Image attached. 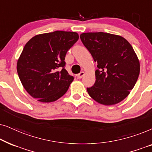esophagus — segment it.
Returning a JSON list of instances; mask_svg holds the SVG:
<instances>
[{
  "label": "esophagus",
  "mask_w": 152,
  "mask_h": 152,
  "mask_svg": "<svg viewBox=\"0 0 152 152\" xmlns=\"http://www.w3.org/2000/svg\"><path fill=\"white\" fill-rule=\"evenodd\" d=\"M84 74H85V72L82 71V72H81L80 73H79V74L77 75V77L78 79H81V78L84 75Z\"/></svg>",
  "instance_id": "34e87169"
}]
</instances>
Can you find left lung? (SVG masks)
Here are the masks:
<instances>
[{
	"mask_svg": "<svg viewBox=\"0 0 152 152\" xmlns=\"http://www.w3.org/2000/svg\"><path fill=\"white\" fill-rule=\"evenodd\" d=\"M95 62V82L88 95L101 104H116L130 93L140 73V62L132 45L121 36L102 32L80 34Z\"/></svg>",
	"mask_w": 152,
	"mask_h": 152,
	"instance_id": "8db88e82",
	"label": "left lung"
}]
</instances>
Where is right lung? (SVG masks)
Listing matches in <instances>:
<instances>
[{"mask_svg": "<svg viewBox=\"0 0 152 152\" xmlns=\"http://www.w3.org/2000/svg\"><path fill=\"white\" fill-rule=\"evenodd\" d=\"M77 32L55 31L33 37L17 61V72L27 92L41 102L63 96L74 80L64 67L67 51L77 42Z\"/></svg>", "mask_w": 152, "mask_h": 152, "instance_id": "obj_1", "label": "right lung"}]
</instances>
